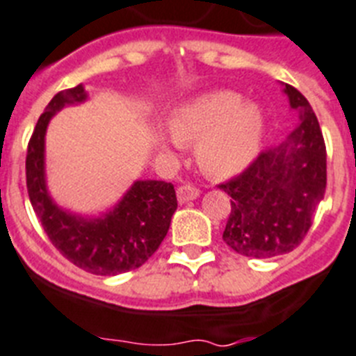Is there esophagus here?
I'll return each instance as SVG.
<instances>
[{
  "label": "esophagus",
  "mask_w": 356,
  "mask_h": 356,
  "mask_svg": "<svg viewBox=\"0 0 356 356\" xmlns=\"http://www.w3.org/2000/svg\"><path fill=\"white\" fill-rule=\"evenodd\" d=\"M176 196H178V200H180L181 204H185V202H191V200L198 198L200 189L198 187H195L193 184L180 185V187L176 189Z\"/></svg>",
  "instance_id": "obj_1"
}]
</instances>
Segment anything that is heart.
I'll return each mask as SVG.
<instances>
[{
    "instance_id": "obj_1",
    "label": "heart",
    "mask_w": 356,
    "mask_h": 356,
    "mask_svg": "<svg viewBox=\"0 0 356 356\" xmlns=\"http://www.w3.org/2000/svg\"><path fill=\"white\" fill-rule=\"evenodd\" d=\"M169 129L176 142L196 140V158L204 171L231 176L254 160L266 129L257 102L234 90H211L172 111Z\"/></svg>"
}]
</instances>
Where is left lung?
<instances>
[{"label": "left lung", "mask_w": 356, "mask_h": 356, "mask_svg": "<svg viewBox=\"0 0 356 356\" xmlns=\"http://www.w3.org/2000/svg\"><path fill=\"white\" fill-rule=\"evenodd\" d=\"M298 125L260 152L240 176L218 185L231 196L224 242L238 254L273 258L300 245L325 193V143L302 92L284 85Z\"/></svg>", "instance_id": "left-lung-1"}]
</instances>
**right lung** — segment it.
Returning a JSON list of instances; mask_svg holds the SVG:
<instances>
[{
  "label": "right lung",
  "mask_w": 356,
  "mask_h": 356,
  "mask_svg": "<svg viewBox=\"0 0 356 356\" xmlns=\"http://www.w3.org/2000/svg\"><path fill=\"white\" fill-rule=\"evenodd\" d=\"M81 83L61 90L38 120L26 149V191L52 245L83 271L102 277L143 266L163 242L178 202L172 184L136 180L113 209L99 216H81L56 204L45 178V134L49 122L67 105L83 104Z\"/></svg>",
  "instance_id": "add662e5"
}]
</instances>
